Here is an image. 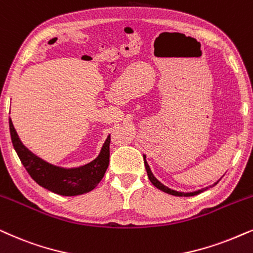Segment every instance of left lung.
<instances>
[{
    "label": "left lung",
    "mask_w": 253,
    "mask_h": 253,
    "mask_svg": "<svg viewBox=\"0 0 253 253\" xmlns=\"http://www.w3.org/2000/svg\"><path fill=\"white\" fill-rule=\"evenodd\" d=\"M144 164H145V169H146V172H147V176H149L150 181L152 182V185L155 186V187H157V188H158V189H160V191H163V192L167 193V194L174 195V196H194V195H198V194H200V193L205 192L206 189H208V187H207V188H202V189H199V191H195V192H189V193L178 192V191H174V189H170V188H169V187H167V186L163 185V183L160 182L159 180L157 179L155 175H153V173L151 172V169H150L149 164H147V162H146V156H144ZM218 181H219V180H218ZM218 181H216V182L214 183V185L211 186V187H214L215 185H217V182H218Z\"/></svg>",
    "instance_id": "obj_1"
}]
</instances>
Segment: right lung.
Returning a JSON list of instances; mask_svg holds the SVG:
<instances>
[{"label": "right lung", "mask_w": 253, "mask_h": 253, "mask_svg": "<svg viewBox=\"0 0 253 253\" xmlns=\"http://www.w3.org/2000/svg\"><path fill=\"white\" fill-rule=\"evenodd\" d=\"M9 127H10L12 145L23 166L39 186L55 194L75 196L93 191L102 180L109 165L110 136L107 137L100 153L93 162L83 166L66 169L45 162L44 159L32 153L21 142L10 117H9Z\"/></svg>", "instance_id": "obj_1"}]
</instances>
